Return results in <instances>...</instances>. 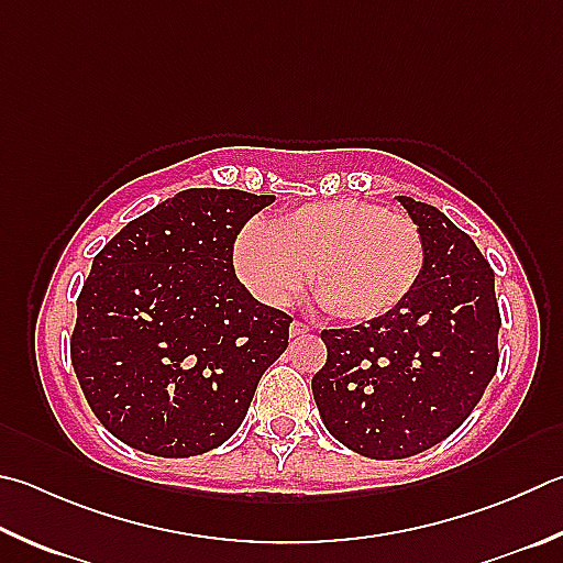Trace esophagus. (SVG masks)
<instances>
[{
  "label": "esophagus",
  "mask_w": 563,
  "mask_h": 563,
  "mask_svg": "<svg viewBox=\"0 0 563 563\" xmlns=\"http://www.w3.org/2000/svg\"><path fill=\"white\" fill-rule=\"evenodd\" d=\"M310 332V324H305V322H300V320H295L292 324H290V334L292 336H300V334H308Z\"/></svg>",
  "instance_id": "obj_1"
}]
</instances>
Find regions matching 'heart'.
Segmentation results:
<instances>
[{
    "label": "heart",
    "mask_w": 563,
    "mask_h": 563,
    "mask_svg": "<svg viewBox=\"0 0 563 563\" xmlns=\"http://www.w3.org/2000/svg\"><path fill=\"white\" fill-rule=\"evenodd\" d=\"M421 229L406 213L362 199L305 203L271 221L243 227L233 268L265 305L283 308L305 288L346 322L384 317L401 305L423 273Z\"/></svg>",
    "instance_id": "obj_1"
}]
</instances>
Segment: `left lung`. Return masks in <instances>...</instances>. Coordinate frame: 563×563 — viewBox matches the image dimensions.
I'll use <instances>...</instances> for the list:
<instances>
[{
  "label": "left lung",
  "mask_w": 563,
  "mask_h": 563,
  "mask_svg": "<svg viewBox=\"0 0 563 563\" xmlns=\"http://www.w3.org/2000/svg\"><path fill=\"white\" fill-rule=\"evenodd\" d=\"M421 229L426 263L411 295L366 324L322 330L314 404L350 451L398 460L463 426L499 362L495 273L475 241L431 203L398 197Z\"/></svg>",
  "instance_id": "1"
}]
</instances>
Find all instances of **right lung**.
Masks as SVG:
<instances>
[{"instance_id":"right-lung-1","label":"right lung","mask_w":563,"mask_h":563,"mask_svg":"<svg viewBox=\"0 0 563 563\" xmlns=\"http://www.w3.org/2000/svg\"><path fill=\"white\" fill-rule=\"evenodd\" d=\"M273 197L187 189L130 221L78 295L70 362L88 406L142 453L191 457L227 443L292 317L253 298L233 243Z\"/></svg>"}]
</instances>
